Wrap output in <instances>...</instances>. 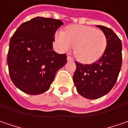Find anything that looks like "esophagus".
<instances>
[{"label": "esophagus", "instance_id": "esophagus-1", "mask_svg": "<svg viewBox=\"0 0 128 128\" xmlns=\"http://www.w3.org/2000/svg\"><path fill=\"white\" fill-rule=\"evenodd\" d=\"M67 60L68 61H73V59L70 56H68L67 57Z\"/></svg>", "mask_w": 128, "mask_h": 128}]
</instances>
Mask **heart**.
I'll use <instances>...</instances> for the list:
<instances>
[{"instance_id":"heart-1","label":"heart","mask_w":128,"mask_h":128,"mask_svg":"<svg viewBox=\"0 0 128 128\" xmlns=\"http://www.w3.org/2000/svg\"><path fill=\"white\" fill-rule=\"evenodd\" d=\"M55 37L60 50L69 52L71 48H74L75 58L82 63L98 60L107 46L105 33L89 26H69L63 32H57Z\"/></svg>"}]
</instances>
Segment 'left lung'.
Returning a JSON list of instances; mask_svg holds the SVG:
<instances>
[{
    "instance_id": "obj_1",
    "label": "left lung",
    "mask_w": 128,
    "mask_h": 128,
    "mask_svg": "<svg viewBox=\"0 0 128 128\" xmlns=\"http://www.w3.org/2000/svg\"><path fill=\"white\" fill-rule=\"evenodd\" d=\"M105 33L107 46L102 56L90 65L76 62L73 82L78 92L87 99H98L115 86L122 65V42L110 28L96 26Z\"/></svg>"
}]
</instances>
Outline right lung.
Here are the masks:
<instances>
[{
	"label": "right lung",
	"mask_w": 128,
	"mask_h": 128,
	"mask_svg": "<svg viewBox=\"0 0 128 128\" xmlns=\"http://www.w3.org/2000/svg\"><path fill=\"white\" fill-rule=\"evenodd\" d=\"M63 22L60 20L36 17L22 23L9 43L8 66L13 84L25 93L46 92L57 72L67 62L66 54L53 50L55 33Z\"/></svg>",
	"instance_id": "1"
}]
</instances>
